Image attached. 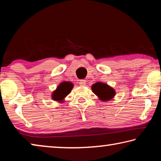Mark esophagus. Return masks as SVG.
<instances>
[{
  "label": "esophagus",
  "mask_w": 161,
  "mask_h": 161,
  "mask_svg": "<svg viewBox=\"0 0 161 161\" xmlns=\"http://www.w3.org/2000/svg\"><path fill=\"white\" fill-rule=\"evenodd\" d=\"M79 84H80V85L81 86H85V85H86V80H81L80 81V82H79Z\"/></svg>",
  "instance_id": "esophagus-1"
}]
</instances>
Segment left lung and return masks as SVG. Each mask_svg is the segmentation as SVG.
Wrapping results in <instances>:
<instances>
[{"label": "left lung", "mask_w": 161, "mask_h": 161, "mask_svg": "<svg viewBox=\"0 0 161 161\" xmlns=\"http://www.w3.org/2000/svg\"><path fill=\"white\" fill-rule=\"evenodd\" d=\"M92 90L103 102L111 100L116 94V92L112 87L103 82H97L92 84Z\"/></svg>", "instance_id": "left-lung-1"}]
</instances>
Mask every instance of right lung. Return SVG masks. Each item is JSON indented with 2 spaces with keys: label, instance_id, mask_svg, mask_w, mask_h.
Masks as SVG:
<instances>
[{
  "label": "right lung",
  "instance_id": "1",
  "mask_svg": "<svg viewBox=\"0 0 161 161\" xmlns=\"http://www.w3.org/2000/svg\"><path fill=\"white\" fill-rule=\"evenodd\" d=\"M73 88L70 81H62L52 94V99L58 102H63L64 99L69 94Z\"/></svg>",
  "mask_w": 161,
  "mask_h": 161
}]
</instances>
